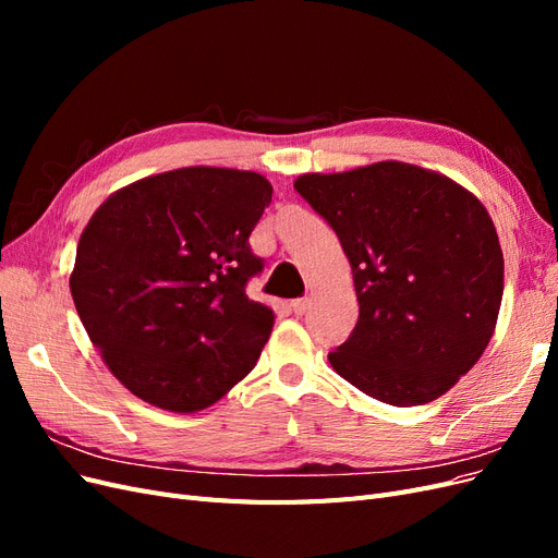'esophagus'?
Masks as SVG:
<instances>
[{"label":"esophagus","mask_w":558,"mask_h":558,"mask_svg":"<svg viewBox=\"0 0 558 558\" xmlns=\"http://www.w3.org/2000/svg\"><path fill=\"white\" fill-rule=\"evenodd\" d=\"M307 307H310V298H298V300H291V310L298 314V316H302L307 312Z\"/></svg>","instance_id":"esophagus-1"}]
</instances>
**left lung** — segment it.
<instances>
[{"label":"left lung","instance_id":"1","mask_svg":"<svg viewBox=\"0 0 558 558\" xmlns=\"http://www.w3.org/2000/svg\"><path fill=\"white\" fill-rule=\"evenodd\" d=\"M293 185L340 238L359 295L356 328L328 353L335 373L396 408L447 393L480 361L500 312L502 251L482 202L398 160Z\"/></svg>","mask_w":558,"mask_h":558}]
</instances>
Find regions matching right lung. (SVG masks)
<instances>
[{"label": "right lung", "mask_w": 558, "mask_h": 558, "mask_svg": "<svg viewBox=\"0 0 558 558\" xmlns=\"http://www.w3.org/2000/svg\"><path fill=\"white\" fill-rule=\"evenodd\" d=\"M269 202L263 174L199 165L134 181L90 216L70 289L130 393L193 414L251 373L275 326L246 295L263 269L248 234Z\"/></svg>", "instance_id": "obj_1"}]
</instances>
